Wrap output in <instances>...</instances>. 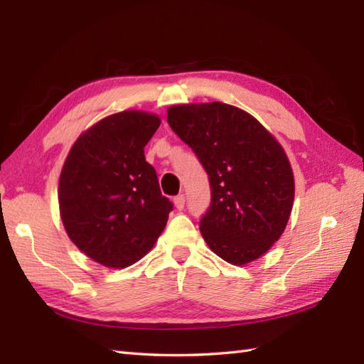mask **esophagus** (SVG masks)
Masks as SVG:
<instances>
[{"label": "esophagus", "instance_id": "34e87169", "mask_svg": "<svg viewBox=\"0 0 364 364\" xmlns=\"http://www.w3.org/2000/svg\"><path fill=\"white\" fill-rule=\"evenodd\" d=\"M173 205H175V208H176L178 211H181L183 208H184V196H176L173 198Z\"/></svg>", "mask_w": 364, "mask_h": 364}]
</instances>
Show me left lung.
Returning a JSON list of instances; mask_svg holds the SVG:
<instances>
[{"instance_id":"1","label":"left lung","mask_w":364,"mask_h":364,"mask_svg":"<svg viewBox=\"0 0 364 364\" xmlns=\"http://www.w3.org/2000/svg\"><path fill=\"white\" fill-rule=\"evenodd\" d=\"M168 127L208 173L211 203L200 219L210 249L236 266L280 239L294 203V175L282 145L250 114L225 103L180 105Z\"/></svg>"}]
</instances>
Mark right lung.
<instances>
[{"mask_svg":"<svg viewBox=\"0 0 364 364\" xmlns=\"http://www.w3.org/2000/svg\"><path fill=\"white\" fill-rule=\"evenodd\" d=\"M159 125L149 112L112 114L82 133L64 162L59 210L65 231L106 267H128L145 257L173 210L144 154Z\"/></svg>","mask_w":364,"mask_h":364,"instance_id":"obj_1","label":"right lung"}]
</instances>
